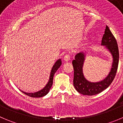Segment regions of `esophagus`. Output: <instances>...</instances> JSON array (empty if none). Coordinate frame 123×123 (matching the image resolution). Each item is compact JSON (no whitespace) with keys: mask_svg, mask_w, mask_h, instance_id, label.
Returning a JSON list of instances; mask_svg holds the SVG:
<instances>
[{"mask_svg":"<svg viewBox=\"0 0 123 123\" xmlns=\"http://www.w3.org/2000/svg\"><path fill=\"white\" fill-rule=\"evenodd\" d=\"M70 59V56L69 55H66L64 57V61L65 62H68Z\"/></svg>","mask_w":123,"mask_h":123,"instance_id":"esophagus-1","label":"esophagus"}]
</instances>
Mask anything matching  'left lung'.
<instances>
[{
	"mask_svg": "<svg viewBox=\"0 0 123 123\" xmlns=\"http://www.w3.org/2000/svg\"><path fill=\"white\" fill-rule=\"evenodd\" d=\"M101 45L110 53L112 57L111 70L106 77L97 82H91L86 78L83 72V67L86 61V54L83 51L78 53L72 61L74 68L73 86L80 93L84 95H95L106 89L111 84L116 75L119 62L118 47L117 41L109 27L106 25Z\"/></svg>",
	"mask_w": 123,
	"mask_h": 123,
	"instance_id": "1",
	"label": "left lung"
}]
</instances>
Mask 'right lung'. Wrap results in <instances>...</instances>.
Masks as SVG:
<instances>
[{"label": "right lung", "instance_id": "right-lung-1", "mask_svg": "<svg viewBox=\"0 0 123 123\" xmlns=\"http://www.w3.org/2000/svg\"><path fill=\"white\" fill-rule=\"evenodd\" d=\"M61 64L62 61L61 59H58V60L55 62L53 66L51 68L49 81H48L47 83L46 84L44 87L42 88V89H41V90H39L37 92H36L32 93L25 92L22 91L21 90H20V91L22 93H25V95H28V96H30V97H33V98H41V97H43V96H45L46 95H47V93L49 92V91H50V89L51 87V86L53 85V80L54 74L56 73V71L58 70V68L60 67V66L61 65Z\"/></svg>", "mask_w": 123, "mask_h": 123}]
</instances>
